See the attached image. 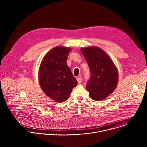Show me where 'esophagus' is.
I'll return each instance as SVG.
<instances>
[{"label": "esophagus", "instance_id": "34e87169", "mask_svg": "<svg viewBox=\"0 0 147 147\" xmlns=\"http://www.w3.org/2000/svg\"><path fill=\"white\" fill-rule=\"evenodd\" d=\"M77 82H78V84H80L81 82H82V78H79V77H78V78H77Z\"/></svg>", "mask_w": 147, "mask_h": 147}]
</instances>
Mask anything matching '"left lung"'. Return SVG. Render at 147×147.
Returning a JSON list of instances; mask_svg holds the SVG:
<instances>
[{"label":"left lung","instance_id":"left-lung-1","mask_svg":"<svg viewBox=\"0 0 147 147\" xmlns=\"http://www.w3.org/2000/svg\"><path fill=\"white\" fill-rule=\"evenodd\" d=\"M90 69L91 77L86 88L91 98L102 100L116 89L118 82V71L111 57L96 47L80 49Z\"/></svg>","mask_w":147,"mask_h":147}]
</instances>
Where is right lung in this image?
<instances>
[{
	"label": "right lung",
	"mask_w": 147,
	"mask_h": 147,
	"mask_svg": "<svg viewBox=\"0 0 147 147\" xmlns=\"http://www.w3.org/2000/svg\"><path fill=\"white\" fill-rule=\"evenodd\" d=\"M70 48L57 47L44 56L39 69V82L44 93L57 102L66 101L77 84L66 60Z\"/></svg>",
	"instance_id": "add662e5"
}]
</instances>
